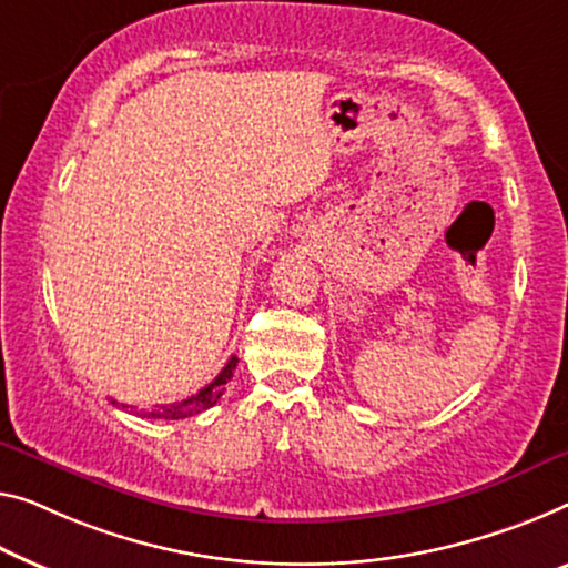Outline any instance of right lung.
Here are the masks:
<instances>
[{
	"mask_svg": "<svg viewBox=\"0 0 568 568\" xmlns=\"http://www.w3.org/2000/svg\"><path fill=\"white\" fill-rule=\"evenodd\" d=\"M236 354H232V359L226 362L224 365V369L219 372V375L211 379V383L203 387V390H199L196 395H191V397H185V400H181V403H173V405H160V408H155V410H148L145 416L148 418H165V420H181V418H191V416H196V413H201V410H209L211 405H216V400L219 397L224 395V387H226V383H230L232 379V375H234V369H236ZM114 403V400H112ZM122 408H126V405H122Z\"/></svg>",
	"mask_w": 568,
	"mask_h": 568,
	"instance_id": "1",
	"label": "right lung"
}]
</instances>
